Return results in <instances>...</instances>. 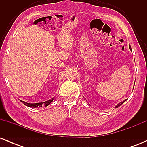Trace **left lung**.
Segmentation results:
<instances>
[{
	"instance_id": "obj_1",
	"label": "left lung",
	"mask_w": 147,
	"mask_h": 147,
	"mask_svg": "<svg viewBox=\"0 0 147 147\" xmlns=\"http://www.w3.org/2000/svg\"><path fill=\"white\" fill-rule=\"evenodd\" d=\"M129 48H130V49H131V47H129ZM126 99H125V100H124V101H123V102H122L119 103V104H117V105L115 106V108H118V107H119V106H121V105H122V104H123V103H124V102H126Z\"/></svg>"
}]
</instances>
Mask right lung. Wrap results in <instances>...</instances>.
I'll return each instance as SVG.
<instances>
[{"label": "right lung", "mask_w": 147, "mask_h": 147, "mask_svg": "<svg viewBox=\"0 0 147 147\" xmlns=\"http://www.w3.org/2000/svg\"><path fill=\"white\" fill-rule=\"evenodd\" d=\"M54 98H52L51 99H50V100L48 101H45L44 102H41V103H35V104H29V103H27L25 102H23V101H21L23 103V104H25V106H29V107H32V108H37V107H41V106H43V105H44L45 106H48L49 104L51 103L52 101H53Z\"/></svg>", "instance_id": "obj_1"}]
</instances>
